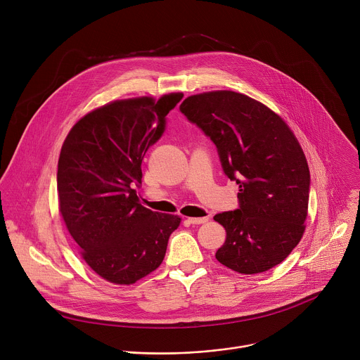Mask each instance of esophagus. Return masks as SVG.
Segmentation results:
<instances>
[{"mask_svg": "<svg viewBox=\"0 0 360 360\" xmlns=\"http://www.w3.org/2000/svg\"><path fill=\"white\" fill-rule=\"evenodd\" d=\"M208 221V217H201V218H187L188 224L193 225H200V224H205Z\"/></svg>", "mask_w": 360, "mask_h": 360, "instance_id": "34e87169", "label": "esophagus"}]
</instances>
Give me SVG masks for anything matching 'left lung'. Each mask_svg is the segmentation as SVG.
I'll return each instance as SVG.
<instances>
[{
	"label": "left lung",
	"mask_w": 360,
	"mask_h": 360,
	"mask_svg": "<svg viewBox=\"0 0 360 360\" xmlns=\"http://www.w3.org/2000/svg\"><path fill=\"white\" fill-rule=\"evenodd\" d=\"M180 111L212 141L239 187L238 208L214 217L226 231L217 260L242 274L277 266L305 228L311 180L298 141L277 114L239 93L191 96Z\"/></svg>",
	"instance_id": "left-lung-1"
}]
</instances>
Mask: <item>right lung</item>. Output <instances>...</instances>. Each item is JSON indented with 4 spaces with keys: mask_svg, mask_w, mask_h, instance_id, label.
Masks as SVG:
<instances>
[{
    "mask_svg": "<svg viewBox=\"0 0 360 360\" xmlns=\"http://www.w3.org/2000/svg\"><path fill=\"white\" fill-rule=\"evenodd\" d=\"M183 94L110 103L69 132L58 163L60 212L86 263L103 278L132 284L156 270L180 218L139 204L142 160Z\"/></svg>",
    "mask_w": 360,
    "mask_h": 360,
    "instance_id": "1",
    "label": "right lung"
}]
</instances>
